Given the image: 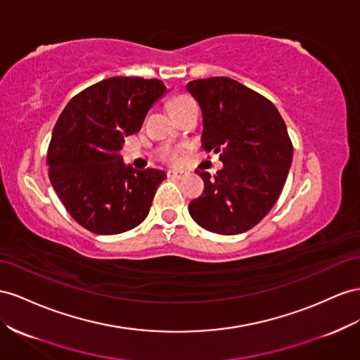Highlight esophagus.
I'll list each match as a JSON object with an SVG mask.
<instances>
[{
	"instance_id": "esophagus-1",
	"label": "esophagus",
	"mask_w": 360,
	"mask_h": 360,
	"mask_svg": "<svg viewBox=\"0 0 360 360\" xmlns=\"http://www.w3.org/2000/svg\"><path fill=\"white\" fill-rule=\"evenodd\" d=\"M167 174H168V177H172V179H179V180H183L184 177L188 176L186 172H184V171H180V169H169Z\"/></svg>"
}]
</instances>
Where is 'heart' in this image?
I'll return each instance as SVG.
<instances>
[{
	"label": "heart",
	"mask_w": 360,
	"mask_h": 360,
	"mask_svg": "<svg viewBox=\"0 0 360 360\" xmlns=\"http://www.w3.org/2000/svg\"><path fill=\"white\" fill-rule=\"evenodd\" d=\"M195 104L188 96H176V98H172L168 104V108L171 110V113H179L181 110H184L189 105ZM163 158L169 160V162H179L180 160V151L179 150H174V148H165L163 150Z\"/></svg>",
	"instance_id": "1"
}]
</instances>
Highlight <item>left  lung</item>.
Wrapping results in <instances>:
<instances>
[{
  "label": "left lung",
  "mask_w": 360,
  "mask_h": 360,
  "mask_svg": "<svg viewBox=\"0 0 360 360\" xmlns=\"http://www.w3.org/2000/svg\"><path fill=\"white\" fill-rule=\"evenodd\" d=\"M202 113L201 145L221 153L224 163L204 181L201 195L189 202L192 219L218 235H239L273 209L292 163L294 148L276 105L229 77L186 84Z\"/></svg>",
  "instance_id": "left-lung-1"
}]
</instances>
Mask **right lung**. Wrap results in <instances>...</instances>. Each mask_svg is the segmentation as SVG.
Masks as SVG:
<instances>
[{
	"label": "right lung",
	"mask_w": 360,
	"mask_h": 360,
	"mask_svg": "<svg viewBox=\"0 0 360 360\" xmlns=\"http://www.w3.org/2000/svg\"><path fill=\"white\" fill-rule=\"evenodd\" d=\"M167 94L160 80L112 77L87 87L57 120L46 162L50 180L70 215L96 235H118L147 218L160 169H134L120 154L153 104Z\"/></svg>",
	"instance_id": "1"
}]
</instances>
